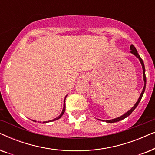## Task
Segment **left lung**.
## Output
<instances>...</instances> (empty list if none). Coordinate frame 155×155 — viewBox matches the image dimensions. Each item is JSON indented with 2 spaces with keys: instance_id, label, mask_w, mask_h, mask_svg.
I'll list each match as a JSON object with an SVG mask.
<instances>
[{
  "instance_id": "1",
  "label": "left lung",
  "mask_w": 155,
  "mask_h": 155,
  "mask_svg": "<svg viewBox=\"0 0 155 155\" xmlns=\"http://www.w3.org/2000/svg\"><path fill=\"white\" fill-rule=\"evenodd\" d=\"M130 51L131 54L134 55V56H136V58H138V60L140 61V62L141 65H142V68H143V80H144V87H143V91H142L138 99H137V101H136V103L135 104L134 106L131 108L130 110H128V111L126 112L124 114H123L122 116H119V117H117L116 118H114V119H111V120H105L107 123H115V122H118V121H120V120H121L123 119H124V118H126V117H128V116L130 115V114L132 113V112L134 111L135 109V108L137 107V105L139 104L140 101L142 97H143V95L144 94V92H145V87H146V76H145V65H144V63H143V61L142 60V58H140V55L138 54V53H137L136 48L133 45H131L130 46ZM100 120V119H99Z\"/></svg>"
}]
</instances>
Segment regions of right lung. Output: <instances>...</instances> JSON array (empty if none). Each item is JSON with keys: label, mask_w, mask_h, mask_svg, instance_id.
<instances>
[{"label": "right lung", "mask_w": 155, "mask_h": 155, "mask_svg": "<svg viewBox=\"0 0 155 155\" xmlns=\"http://www.w3.org/2000/svg\"><path fill=\"white\" fill-rule=\"evenodd\" d=\"M67 96H68V94L66 95V96L65 97V98H64V101H63V110H62V112H61V114H60V115H59L58 117H56V118H55L54 119H53V120H48V121H44L43 123L44 124V123H48V122H52V121H54V120H58V119H59V118H60L61 116H62L63 115V114H64V112H65V99H66V97H67ZM33 121H35V122H37L36 121V120H32Z\"/></svg>", "instance_id": "right-lung-1"}]
</instances>
